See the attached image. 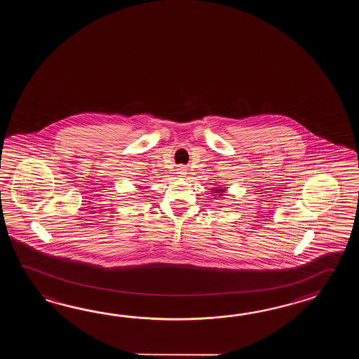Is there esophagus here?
I'll list each match as a JSON object with an SVG mask.
<instances>
[{"instance_id": "1", "label": "esophagus", "mask_w": 359, "mask_h": 359, "mask_svg": "<svg viewBox=\"0 0 359 359\" xmlns=\"http://www.w3.org/2000/svg\"><path fill=\"white\" fill-rule=\"evenodd\" d=\"M186 175H187V169H184V167H182V168L178 169V176L180 177H186Z\"/></svg>"}]
</instances>
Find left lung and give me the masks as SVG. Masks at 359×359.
<instances>
[{"instance_id": "obj_1", "label": "left lung", "mask_w": 359, "mask_h": 359, "mask_svg": "<svg viewBox=\"0 0 359 359\" xmlns=\"http://www.w3.org/2000/svg\"><path fill=\"white\" fill-rule=\"evenodd\" d=\"M212 190H213V192L214 194H215V195H214V196H215V198H218L216 196L217 194L219 195V196H223V195H224V189H222V187H218V189H212Z\"/></svg>"}]
</instances>
